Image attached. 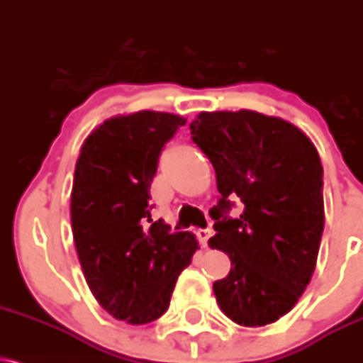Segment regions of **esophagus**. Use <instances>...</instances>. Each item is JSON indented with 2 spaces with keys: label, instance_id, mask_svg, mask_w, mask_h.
<instances>
[{
  "label": "esophagus",
  "instance_id": "34e87169",
  "mask_svg": "<svg viewBox=\"0 0 363 363\" xmlns=\"http://www.w3.org/2000/svg\"><path fill=\"white\" fill-rule=\"evenodd\" d=\"M196 235H198V240H199L201 245L208 247L209 238H211V230H209V228H201V230L196 231Z\"/></svg>",
  "mask_w": 363,
  "mask_h": 363
}]
</instances>
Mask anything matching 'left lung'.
Instances as JSON below:
<instances>
[{
	"label": "left lung",
	"mask_w": 363,
	"mask_h": 363,
	"mask_svg": "<svg viewBox=\"0 0 363 363\" xmlns=\"http://www.w3.org/2000/svg\"><path fill=\"white\" fill-rule=\"evenodd\" d=\"M193 142L216 172L220 199L209 245L231 260L213 284L221 311L242 326L277 321L311 281L325 226L323 165L306 135L257 111L199 113ZM231 199L244 203L229 216Z\"/></svg>",
	"instance_id": "left-lung-1"
}]
</instances>
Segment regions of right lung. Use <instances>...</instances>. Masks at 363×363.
<instances>
[{
	"instance_id": "right-lung-1",
	"label": "right lung",
	"mask_w": 363,
	"mask_h": 363,
	"mask_svg": "<svg viewBox=\"0 0 363 363\" xmlns=\"http://www.w3.org/2000/svg\"><path fill=\"white\" fill-rule=\"evenodd\" d=\"M182 116L138 111L106 120L86 138L71 194V221L86 282L116 320L145 325L167 311L198 250L189 231L152 220L150 184Z\"/></svg>"
}]
</instances>
